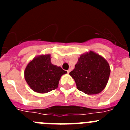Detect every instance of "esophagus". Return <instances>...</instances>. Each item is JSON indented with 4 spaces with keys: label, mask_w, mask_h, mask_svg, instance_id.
Here are the masks:
<instances>
[{
    "label": "esophagus",
    "mask_w": 130,
    "mask_h": 130,
    "mask_svg": "<svg viewBox=\"0 0 130 130\" xmlns=\"http://www.w3.org/2000/svg\"><path fill=\"white\" fill-rule=\"evenodd\" d=\"M71 70H71V69H69V70H68L67 71V72H68V73H70V72H71Z\"/></svg>",
    "instance_id": "obj_1"
}]
</instances>
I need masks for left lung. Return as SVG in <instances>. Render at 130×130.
I'll list each match as a JSON object with an SVG mask.
<instances>
[{
  "label": "left lung",
  "instance_id": "left-lung-1",
  "mask_svg": "<svg viewBox=\"0 0 130 130\" xmlns=\"http://www.w3.org/2000/svg\"><path fill=\"white\" fill-rule=\"evenodd\" d=\"M111 69L106 60L92 51L80 55L70 75L78 90L88 95L100 93L106 87Z\"/></svg>",
  "mask_w": 130,
  "mask_h": 130
}]
</instances>
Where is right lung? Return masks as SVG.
Wrapping results in <instances>:
<instances>
[{"label":"right lung","mask_w":130,"mask_h":130,"mask_svg":"<svg viewBox=\"0 0 130 130\" xmlns=\"http://www.w3.org/2000/svg\"><path fill=\"white\" fill-rule=\"evenodd\" d=\"M51 55H38L26 66L24 77L30 88L34 92L44 94L57 88L61 76L67 73L51 62Z\"/></svg>","instance_id":"1"}]
</instances>
